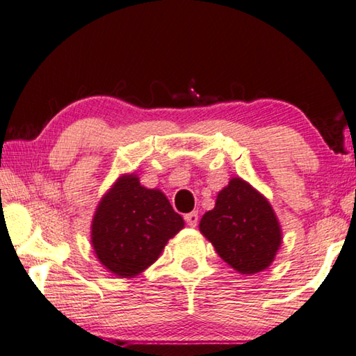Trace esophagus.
Instances as JSON below:
<instances>
[{"mask_svg": "<svg viewBox=\"0 0 356 356\" xmlns=\"http://www.w3.org/2000/svg\"><path fill=\"white\" fill-rule=\"evenodd\" d=\"M197 220H200V216H197V212H190L185 215V221L186 225H188L190 227H195L197 225Z\"/></svg>", "mask_w": 356, "mask_h": 356, "instance_id": "obj_1", "label": "esophagus"}]
</instances>
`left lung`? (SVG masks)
Segmentation results:
<instances>
[{"label":"left lung","instance_id":"1","mask_svg":"<svg viewBox=\"0 0 356 356\" xmlns=\"http://www.w3.org/2000/svg\"><path fill=\"white\" fill-rule=\"evenodd\" d=\"M200 231L227 265L242 275L264 272L275 261L282 231L272 204L254 186L232 177L202 215Z\"/></svg>","mask_w":356,"mask_h":356}]
</instances>
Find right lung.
Instances as JSON below:
<instances>
[{
	"instance_id": "obj_1",
	"label": "right lung",
	"mask_w": 356,
	"mask_h": 356,
	"mask_svg": "<svg viewBox=\"0 0 356 356\" xmlns=\"http://www.w3.org/2000/svg\"><path fill=\"white\" fill-rule=\"evenodd\" d=\"M184 226L163 191L143 186L135 172L122 174L95 209L91 245L108 272L135 278L160 257L168 240Z\"/></svg>"
}]
</instances>
